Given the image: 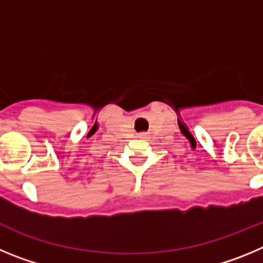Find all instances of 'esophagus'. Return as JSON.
Instances as JSON below:
<instances>
[{
  "mask_svg": "<svg viewBox=\"0 0 263 263\" xmlns=\"http://www.w3.org/2000/svg\"><path fill=\"white\" fill-rule=\"evenodd\" d=\"M143 135H144V134H143Z\"/></svg>",
  "mask_w": 263,
  "mask_h": 263,
  "instance_id": "obj_1",
  "label": "esophagus"
}]
</instances>
